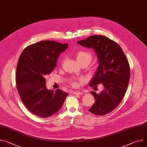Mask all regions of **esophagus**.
<instances>
[{
    "label": "esophagus",
    "instance_id": "1",
    "mask_svg": "<svg viewBox=\"0 0 147 147\" xmlns=\"http://www.w3.org/2000/svg\"><path fill=\"white\" fill-rule=\"evenodd\" d=\"M73 94H74V95H82V94H84V93L82 92L78 91H76L73 92Z\"/></svg>",
    "mask_w": 147,
    "mask_h": 147
}]
</instances>
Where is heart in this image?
Here are the masks:
<instances>
[{
    "mask_svg": "<svg viewBox=\"0 0 147 147\" xmlns=\"http://www.w3.org/2000/svg\"><path fill=\"white\" fill-rule=\"evenodd\" d=\"M75 56L77 61L80 64L86 63L89 65L92 59V53L88 51H79L75 53ZM85 82L86 78L84 76L77 78H72L69 81L70 84L75 88L83 85Z\"/></svg>",
    "mask_w": 147,
    "mask_h": 147,
    "instance_id": "b5f03b06",
    "label": "heart"
}]
</instances>
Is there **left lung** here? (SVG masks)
<instances>
[{
    "instance_id": "obj_1",
    "label": "left lung",
    "mask_w": 147,
    "mask_h": 147,
    "mask_svg": "<svg viewBox=\"0 0 147 147\" xmlns=\"http://www.w3.org/2000/svg\"><path fill=\"white\" fill-rule=\"evenodd\" d=\"M78 43L93 49L99 61L98 70L89 86H102L99 94L94 91L95 102L89 111L96 115H104L115 109L125 95L130 78V69L125 53L119 45L102 35L89 36Z\"/></svg>"
}]
</instances>
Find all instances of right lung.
<instances>
[{"label": "right lung", "instance_id": "add662e5", "mask_svg": "<svg viewBox=\"0 0 147 147\" xmlns=\"http://www.w3.org/2000/svg\"><path fill=\"white\" fill-rule=\"evenodd\" d=\"M68 44L43 40L29 45L18 60L16 82L20 99L33 114L40 118L52 116L61 108L69 94L46 87V77L55 69L59 55Z\"/></svg>", "mask_w": 147, "mask_h": 147}]
</instances>
